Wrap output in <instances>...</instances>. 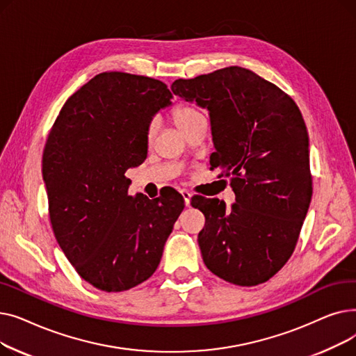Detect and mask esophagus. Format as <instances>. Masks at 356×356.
<instances>
[{"mask_svg":"<svg viewBox=\"0 0 356 356\" xmlns=\"http://www.w3.org/2000/svg\"><path fill=\"white\" fill-rule=\"evenodd\" d=\"M180 193H181V196H183V200H184V204H186V207H189V204H191V197H192L191 192H189V191H186V189H181V191H180Z\"/></svg>","mask_w":356,"mask_h":356,"instance_id":"obj_1","label":"esophagus"}]
</instances>
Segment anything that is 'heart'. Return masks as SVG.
<instances>
[{
  "instance_id": "obj_1",
  "label": "heart",
  "mask_w": 356,
  "mask_h": 356,
  "mask_svg": "<svg viewBox=\"0 0 356 356\" xmlns=\"http://www.w3.org/2000/svg\"><path fill=\"white\" fill-rule=\"evenodd\" d=\"M172 117H173V121L177 125V128L184 134L188 133L191 128H193L197 122L204 120L202 112L197 108L192 106V105H179V106H176L173 109ZM154 133H156V124L152 122L147 127V138L152 140Z\"/></svg>"
}]
</instances>
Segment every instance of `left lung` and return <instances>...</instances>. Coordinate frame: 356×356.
Wrapping results in <instances>:
<instances>
[{
  "label": "left lung",
  "mask_w": 356,
  "mask_h": 356,
  "mask_svg": "<svg viewBox=\"0 0 356 356\" xmlns=\"http://www.w3.org/2000/svg\"><path fill=\"white\" fill-rule=\"evenodd\" d=\"M175 95L208 108L216 152L236 202L196 199L204 215L197 235L203 263L228 283L263 284L284 267L312 200L309 134L284 90L257 73L229 66L177 79Z\"/></svg>",
  "instance_id": "obj_1"
}]
</instances>
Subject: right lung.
<instances>
[{
	"instance_id": "obj_1",
	"label": "right lung",
	"mask_w": 356,
	"mask_h": 356,
	"mask_svg": "<svg viewBox=\"0 0 356 356\" xmlns=\"http://www.w3.org/2000/svg\"><path fill=\"white\" fill-rule=\"evenodd\" d=\"M172 92L161 81L104 72L65 102L43 152L56 241L76 273L102 291L133 289L157 270L184 208L128 195L125 172L147 157V127Z\"/></svg>"
}]
</instances>
